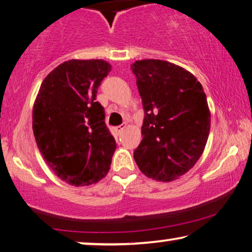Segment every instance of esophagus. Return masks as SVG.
Returning <instances> with one entry per match:
<instances>
[{
	"mask_svg": "<svg viewBox=\"0 0 252 252\" xmlns=\"http://www.w3.org/2000/svg\"><path fill=\"white\" fill-rule=\"evenodd\" d=\"M125 128H126V125H120V126H117V127H116V132L118 133V134H120V133H122L123 130L125 129Z\"/></svg>",
	"mask_w": 252,
	"mask_h": 252,
	"instance_id": "esophagus-1",
	"label": "esophagus"
}]
</instances>
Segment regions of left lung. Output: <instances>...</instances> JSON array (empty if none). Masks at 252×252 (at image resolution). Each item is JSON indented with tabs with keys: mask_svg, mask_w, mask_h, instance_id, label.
Returning <instances> with one entry per match:
<instances>
[{
	"mask_svg": "<svg viewBox=\"0 0 252 252\" xmlns=\"http://www.w3.org/2000/svg\"><path fill=\"white\" fill-rule=\"evenodd\" d=\"M130 68L144 109L134 159L148 178L173 181L194 167L208 142L211 113L204 89L190 72L166 61H136Z\"/></svg>",
	"mask_w": 252,
	"mask_h": 252,
	"instance_id": "1",
	"label": "left lung"
}]
</instances>
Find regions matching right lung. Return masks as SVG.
Instances as JSON below:
<instances>
[{
  "label": "right lung",
  "instance_id": "add662e5",
  "mask_svg": "<svg viewBox=\"0 0 252 252\" xmlns=\"http://www.w3.org/2000/svg\"><path fill=\"white\" fill-rule=\"evenodd\" d=\"M111 65L70 60L44 78L33 105V133L43 159L61 180L75 187L108 174L116 141L105 126L96 94Z\"/></svg>",
  "mask_w": 252,
  "mask_h": 252
}]
</instances>
